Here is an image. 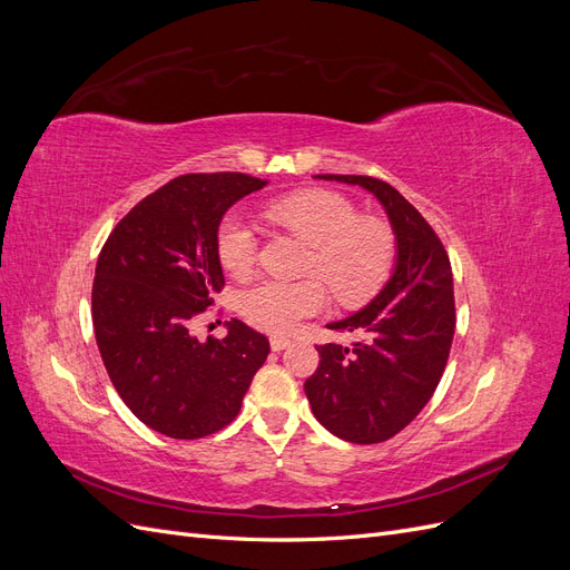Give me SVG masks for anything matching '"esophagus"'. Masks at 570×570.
Instances as JSON below:
<instances>
[{
    "instance_id": "obj_1",
    "label": "esophagus",
    "mask_w": 570,
    "mask_h": 570,
    "mask_svg": "<svg viewBox=\"0 0 570 570\" xmlns=\"http://www.w3.org/2000/svg\"><path fill=\"white\" fill-rule=\"evenodd\" d=\"M289 347V340L287 337H271V350L273 352H283Z\"/></svg>"
}]
</instances>
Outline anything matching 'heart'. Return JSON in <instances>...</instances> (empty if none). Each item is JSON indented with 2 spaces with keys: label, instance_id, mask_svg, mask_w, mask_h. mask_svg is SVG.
I'll use <instances>...</instances> for the list:
<instances>
[{
  "label": "heart",
  "instance_id": "heart-1",
  "mask_svg": "<svg viewBox=\"0 0 570 570\" xmlns=\"http://www.w3.org/2000/svg\"><path fill=\"white\" fill-rule=\"evenodd\" d=\"M266 216L312 245L308 271H316L344 304L366 302L385 283L394 264V235L387 223L358 218L356 206L331 189H304L275 199ZM258 254V239L243 214L223 218L218 228L220 264L233 275H247ZM325 306L318 281L262 278L239 292V312L266 333H289L302 318Z\"/></svg>",
  "mask_w": 570,
  "mask_h": 570
}]
</instances>
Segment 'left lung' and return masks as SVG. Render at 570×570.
Segmentation results:
<instances>
[{
	"label": "left lung",
	"instance_id": "1",
	"mask_svg": "<svg viewBox=\"0 0 570 570\" xmlns=\"http://www.w3.org/2000/svg\"><path fill=\"white\" fill-rule=\"evenodd\" d=\"M364 187L387 214L394 268L361 312L327 323L358 335L350 347L318 344L321 364L304 383L318 423L354 444L394 438L430 402L454 340L450 256L428 220L390 183L371 176H314Z\"/></svg>",
	"mask_w": 570,
	"mask_h": 570
}]
</instances>
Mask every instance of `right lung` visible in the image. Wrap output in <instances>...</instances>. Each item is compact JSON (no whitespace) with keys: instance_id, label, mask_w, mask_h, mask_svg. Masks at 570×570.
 <instances>
[{"instance_id":"obj_1","label":"right lung","mask_w":570,"mask_h":570,"mask_svg":"<svg viewBox=\"0 0 570 570\" xmlns=\"http://www.w3.org/2000/svg\"><path fill=\"white\" fill-rule=\"evenodd\" d=\"M266 183L245 174L174 178L120 218L97 258L101 361L126 406L166 438L199 440L233 423L271 352L266 335L237 318L223 340L189 333L226 283L223 216Z\"/></svg>"}]
</instances>
